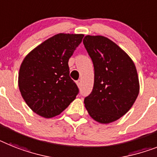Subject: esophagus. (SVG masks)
I'll use <instances>...</instances> for the list:
<instances>
[{
    "label": "esophagus",
    "mask_w": 157,
    "mask_h": 157,
    "mask_svg": "<svg viewBox=\"0 0 157 157\" xmlns=\"http://www.w3.org/2000/svg\"><path fill=\"white\" fill-rule=\"evenodd\" d=\"M76 85H77V86L81 87V80H78V81H76Z\"/></svg>",
    "instance_id": "obj_1"
}]
</instances>
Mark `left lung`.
Wrapping results in <instances>:
<instances>
[{"label":"left lung","instance_id":"8db88e82","mask_svg":"<svg viewBox=\"0 0 157 157\" xmlns=\"http://www.w3.org/2000/svg\"><path fill=\"white\" fill-rule=\"evenodd\" d=\"M83 43L94 66V85L85 98V108L99 123H112L123 117L137 98L136 68L129 56L109 38L88 35Z\"/></svg>","mask_w":157,"mask_h":157}]
</instances>
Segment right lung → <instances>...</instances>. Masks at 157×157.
Listing matches in <instances>:
<instances>
[{"label": "right lung", "mask_w": 157, "mask_h": 157, "mask_svg": "<svg viewBox=\"0 0 157 157\" xmlns=\"http://www.w3.org/2000/svg\"><path fill=\"white\" fill-rule=\"evenodd\" d=\"M83 37V34H56L32 50L22 61L20 92L37 115L44 118L59 115L78 94L68 63Z\"/></svg>", "instance_id": "1"}]
</instances>
